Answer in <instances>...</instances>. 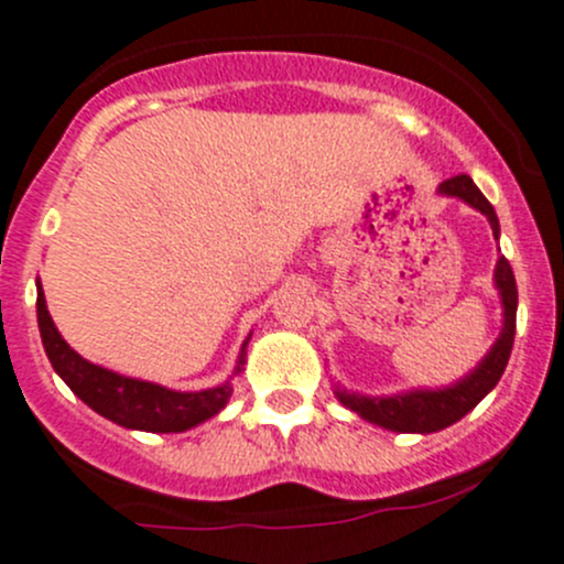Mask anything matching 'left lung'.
I'll return each instance as SVG.
<instances>
[{
  "instance_id": "8db88e82",
  "label": "left lung",
  "mask_w": 564,
  "mask_h": 564,
  "mask_svg": "<svg viewBox=\"0 0 564 564\" xmlns=\"http://www.w3.org/2000/svg\"><path fill=\"white\" fill-rule=\"evenodd\" d=\"M440 193L447 196L464 198L466 204H471L475 209H480L482 215L491 224L494 237H499V220L494 207L488 204V198L482 196L480 187L469 180L466 174L453 176V180L442 182ZM497 289L502 294L505 305V327L499 335L497 344L491 346V351L486 355V360L464 379V382L453 384L447 390H414L403 392V395L392 398H366L357 395V392H338L340 403L349 406L351 412H357L360 417H366L368 423H377L382 429L390 431H403V434H431V431H442L447 425H453L456 420L464 417L466 412L477 406L482 398L488 395L497 382L502 379L505 366L510 360V351H513V338H516V308H519V289H516V275L513 267L505 256H499L497 261Z\"/></svg>"
}]
</instances>
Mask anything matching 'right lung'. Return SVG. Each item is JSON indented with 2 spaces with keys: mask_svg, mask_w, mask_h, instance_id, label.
<instances>
[{
  "mask_svg": "<svg viewBox=\"0 0 564 564\" xmlns=\"http://www.w3.org/2000/svg\"><path fill=\"white\" fill-rule=\"evenodd\" d=\"M37 324L45 355H48L54 371L65 379L67 388L95 412L124 429L155 431V434L187 431L218 414L231 395L229 384L202 392H174L161 384L139 382V379L119 377V373L93 366L82 355H76L56 333L48 308H45L43 289L37 292Z\"/></svg>",
  "mask_w": 564,
  "mask_h": 564,
  "instance_id": "right-lung-1",
  "label": "right lung"
}]
</instances>
